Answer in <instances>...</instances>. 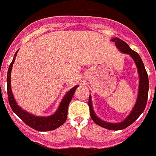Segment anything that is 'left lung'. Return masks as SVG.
<instances>
[{"instance_id":"obj_1","label":"left lung","mask_w":156,"mask_h":156,"mask_svg":"<svg viewBox=\"0 0 156 156\" xmlns=\"http://www.w3.org/2000/svg\"><path fill=\"white\" fill-rule=\"evenodd\" d=\"M111 41L115 42V46L119 51L123 54L129 55L136 64L139 75V87L137 101H136L130 113L125 118L124 120L119 122H106V121H104L98 118V116L95 114L94 111L93 105H92L91 95L90 94L89 96L88 105L90 108V117L96 124L101 126V127L105 128V129H112V130H120V129H125L129 125H131L140 116V114L144 112L146 107V104H147V100H148L149 83H148V73H147L145 68H144V63H143L142 60H141L138 54L132 50L126 42H124L119 38L115 37V38H112Z\"/></svg>"}]
</instances>
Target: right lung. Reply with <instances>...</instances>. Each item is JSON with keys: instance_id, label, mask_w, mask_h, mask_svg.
<instances>
[{"instance_id": "right-lung-1", "label": "right lung", "mask_w": 156, "mask_h": 156, "mask_svg": "<svg viewBox=\"0 0 156 156\" xmlns=\"http://www.w3.org/2000/svg\"><path fill=\"white\" fill-rule=\"evenodd\" d=\"M19 50L16 52L12 59V63L9 66L8 70V75H7V90H8V101L10 105L12 111L18 115V116L27 125L30 126L33 129H36L37 131H50L53 129H57L60 126L64 123L67 119V114H68V107L72 98L73 96L76 88L79 85H76L73 87L71 90H69L65 94L62 100L59 104L58 108L56 110L55 112L49 116H37L30 113L23 108L17 104L16 99L14 98V95L12 91L11 87V72L15 60Z\"/></svg>"}]
</instances>
